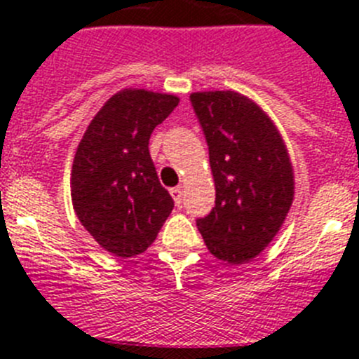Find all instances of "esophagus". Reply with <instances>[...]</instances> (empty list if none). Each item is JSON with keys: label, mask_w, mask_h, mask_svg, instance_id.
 <instances>
[{"label": "esophagus", "mask_w": 359, "mask_h": 359, "mask_svg": "<svg viewBox=\"0 0 359 359\" xmlns=\"http://www.w3.org/2000/svg\"><path fill=\"white\" fill-rule=\"evenodd\" d=\"M170 196H172L174 203H176L177 207L182 205V199H183V189L182 187H174V189H170Z\"/></svg>", "instance_id": "obj_1"}]
</instances>
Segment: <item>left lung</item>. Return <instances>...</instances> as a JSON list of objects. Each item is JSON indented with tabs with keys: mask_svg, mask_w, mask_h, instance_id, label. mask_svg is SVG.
<instances>
[{
	"mask_svg": "<svg viewBox=\"0 0 359 359\" xmlns=\"http://www.w3.org/2000/svg\"><path fill=\"white\" fill-rule=\"evenodd\" d=\"M190 102L215 185V207L198 219V230L212 255L244 264L273 241L293 205L290 152L273 120L246 95L198 91Z\"/></svg>",
	"mask_w": 359,
	"mask_h": 359,
	"instance_id": "left-lung-1",
	"label": "left lung"
}]
</instances>
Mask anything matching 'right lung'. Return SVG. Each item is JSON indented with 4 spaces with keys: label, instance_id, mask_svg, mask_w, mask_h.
Masks as SVG:
<instances>
[{
    "label": "right lung",
    "instance_id": "add662e5",
    "mask_svg": "<svg viewBox=\"0 0 359 359\" xmlns=\"http://www.w3.org/2000/svg\"><path fill=\"white\" fill-rule=\"evenodd\" d=\"M177 104L176 95L126 88L100 107L79 142L72 165L73 210L113 255L144 253L172 212L149 138Z\"/></svg>",
    "mask_w": 359,
    "mask_h": 359
}]
</instances>
